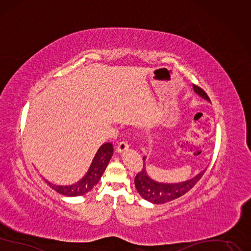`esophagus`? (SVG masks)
Instances as JSON below:
<instances>
[{
	"instance_id": "obj_1",
	"label": "esophagus",
	"mask_w": 251,
	"mask_h": 251,
	"mask_svg": "<svg viewBox=\"0 0 251 251\" xmlns=\"http://www.w3.org/2000/svg\"><path fill=\"white\" fill-rule=\"evenodd\" d=\"M128 148H129V145L127 142H124V141L120 142L117 146V151H118V153H122V152L128 150Z\"/></svg>"
}]
</instances>
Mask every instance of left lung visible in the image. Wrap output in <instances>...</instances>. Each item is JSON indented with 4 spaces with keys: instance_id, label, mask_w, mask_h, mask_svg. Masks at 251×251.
Here are the masks:
<instances>
[{
    "instance_id": "1",
    "label": "left lung",
    "mask_w": 251,
    "mask_h": 251,
    "mask_svg": "<svg viewBox=\"0 0 251 251\" xmlns=\"http://www.w3.org/2000/svg\"><path fill=\"white\" fill-rule=\"evenodd\" d=\"M193 90L198 95L211 102L206 92L202 89L193 85ZM143 160L144 166L142 171L135 176L134 184L137 192L141 194L142 198L153 203H165L184 196L185 193L188 192L200 181L202 175L206 172V170H203L194 178L180 183H160L154 181L148 176L145 166L146 157H144Z\"/></svg>"
}]
</instances>
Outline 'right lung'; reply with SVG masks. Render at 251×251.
Here are the masks:
<instances>
[{
	"label": "right lung",
	"mask_w": 251,
	"mask_h": 251,
	"mask_svg": "<svg viewBox=\"0 0 251 251\" xmlns=\"http://www.w3.org/2000/svg\"><path fill=\"white\" fill-rule=\"evenodd\" d=\"M113 144L105 143L102 145L98 149L94 159H93L90 165L88 173L85 175V177L80 179L75 184L66 185V186H58V185L52 184L45 179L44 181L48 183L50 188L59 192L60 194H63L65 197L83 196V194H86L88 191H90L99 182L102 174L104 173L106 166L111 158V156H113Z\"/></svg>",
	"instance_id": "1"
}]
</instances>
